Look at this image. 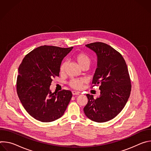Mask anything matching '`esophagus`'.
Segmentation results:
<instances>
[{
    "mask_svg": "<svg viewBox=\"0 0 151 151\" xmlns=\"http://www.w3.org/2000/svg\"><path fill=\"white\" fill-rule=\"evenodd\" d=\"M72 94L73 96H75V95H79V91H72Z\"/></svg>",
    "mask_w": 151,
    "mask_h": 151,
    "instance_id": "obj_1",
    "label": "esophagus"
}]
</instances>
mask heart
I'll return each mask as SVG.
<instances>
[{
	"label": "heart",
	"mask_w": 151,
	"mask_h": 151,
	"mask_svg": "<svg viewBox=\"0 0 151 151\" xmlns=\"http://www.w3.org/2000/svg\"><path fill=\"white\" fill-rule=\"evenodd\" d=\"M74 57L81 66H82L83 65L86 64H90L91 61L90 57L87 55H86L85 54L82 52L76 54ZM66 66V61L63 62L61 64L60 67V72H63L64 71ZM85 82H86V81L83 79L73 78L70 79V81L69 82V84L73 88L76 89V90H80L83 87V85Z\"/></svg>",
	"instance_id": "heart-1"
}]
</instances>
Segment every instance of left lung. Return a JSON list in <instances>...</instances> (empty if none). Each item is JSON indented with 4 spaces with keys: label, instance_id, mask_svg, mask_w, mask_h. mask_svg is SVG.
<instances>
[{
    "label": "left lung",
    "instance_id": "left-lung-1",
    "mask_svg": "<svg viewBox=\"0 0 151 151\" xmlns=\"http://www.w3.org/2000/svg\"><path fill=\"white\" fill-rule=\"evenodd\" d=\"M85 46L97 55L92 83L100 85V95L96 99L93 95H86L88 103L83 112L93 121H108L121 112L130 97L132 85L128 68L121 54L110 45L98 42Z\"/></svg>",
    "mask_w": 151,
    "mask_h": 151
}]
</instances>
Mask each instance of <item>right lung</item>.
<instances>
[{"mask_svg":"<svg viewBox=\"0 0 151 151\" xmlns=\"http://www.w3.org/2000/svg\"><path fill=\"white\" fill-rule=\"evenodd\" d=\"M73 49L39 47L27 54L18 68L17 92L26 111L37 121H54L63 116L72 97L69 90L52 93V78L59 76L63 59Z\"/></svg>","mask_w":151,"mask_h":151,"instance_id":"add662e5","label":"right lung"}]
</instances>
